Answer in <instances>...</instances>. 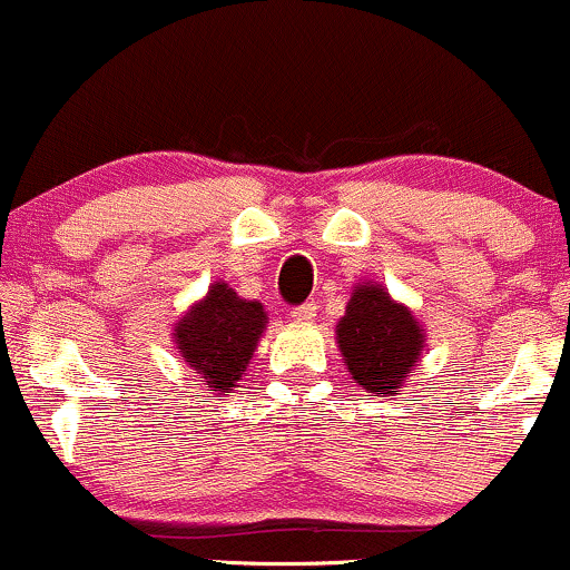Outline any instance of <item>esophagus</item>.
<instances>
[{"instance_id":"esophagus-1","label":"esophagus","mask_w":570,"mask_h":570,"mask_svg":"<svg viewBox=\"0 0 570 570\" xmlns=\"http://www.w3.org/2000/svg\"><path fill=\"white\" fill-rule=\"evenodd\" d=\"M289 313H292L294 322H313L318 313V305L313 303V299H307V303H303V305H294Z\"/></svg>"}]
</instances>
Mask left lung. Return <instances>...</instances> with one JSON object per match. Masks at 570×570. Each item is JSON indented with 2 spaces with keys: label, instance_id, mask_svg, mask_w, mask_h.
Returning <instances> with one entry per match:
<instances>
[{
  "label": "left lung",
  "instance_id": "obj_1",
  "mask_svg": "<svg viewBox=\"0 0 570 570\" xmlns=\"http://www.w3.org/2000/svg\"><path fill=\"white\" fill-rule=\"evenodd\" d=\"M337 343L353 381L370 394L394 396L423 351V330L381 286H358L337 324Z\"/></svg>",
  "mask_w": 570,
  "mask_h": 570
}]
</instances>
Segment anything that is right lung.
<instances>
[{"mask_svg":"<svg viewBox=\"0 0 570 570\" xmlns=\"http://www.w3.org/2000/svg\"><path fill=\"white\" fill-rule=\"evenodd\" d=\"M263 330V305L240 299L227 284H214L206 299L176 326V345L187 367L198 375V389L230 394L246 372Z\"/></svg>","mask_w":570,"mask_h":570,"instance_id":"obj_1","label":"right lung"}]
</instances>
